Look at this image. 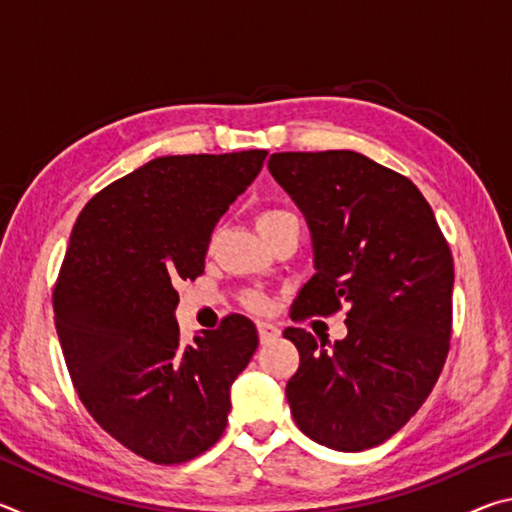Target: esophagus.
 I'll use <instances>...</instances> for the list:
<instances>
[{"mask_svg": "<svg viewBox=\"0 0 512 512\" xmlns=\"http://www.w3.org/2000/svg\"><path fill=\"white\" fill-rule=\"evenodd\" d=\"M257 334H259V341L268 343L271 339H277V336H280V329H277L273 323L262 320V323H257Z\"/></svg>", "mask_w": 512, "mask_h": 512, "instance_id": "1", "label": "esophagus"}]
</instances>
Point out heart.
<instances>
[{"label":"heart","instance_id":"1","mask_svg":"<svg viewBox=\"0 0 512 512\" xmlns=\"http://www.w3.org/2000/svg\"><path fill=\"white\" fill-rule=\"evenodd\" d=\"M289 216H293L291 212L287 210H262L257 214V228L259 232H264L268 228H273V225H277L284 219H289ZM246 305L250 309H257V311H264L268 307V302L264 296H259V293H248L246 296Z\"/></svg>","mask_w":512,"mask_h":512}]
</instances>
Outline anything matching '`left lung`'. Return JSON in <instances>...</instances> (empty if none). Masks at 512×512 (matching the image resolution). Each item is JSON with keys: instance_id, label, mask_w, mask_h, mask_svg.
I'll use <instances>...</instances> for the list:
<instances>
[{"instance_id": "1", "label": "left lung", "mask_w": 512, "mask_h": 512, "mask_svg": "<svg viewBox=\"0 0 512 512\" xmlns=\"http://www.w3.org/2000/svg\"><path fill=\"white\" fill-rule=\"evenodd\" d=\"M268 171L305 214L314 244L316 273L291 318L348 305V336L329 350L307 329H284L300 352L287 384L293 420L329 449H370L411 420L445 366L452 250L420 189L366 155L273 153Z\"/></svg>"}]
</instances>
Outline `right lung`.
<instances>
[{
  "mask_svg": "<svg viewBox=\"0 0 512 512\" xmlns=\"http://www.w3.org/2000/svg\"><path fill=\"white\" fill-rule=\"evenodd\" d=\"M266 155L155 158L92 196L69 237L54 287L69 377L99 427L151 463L192 461L221 438L257 350L241 314L180 341L173 284L203 275L216 221Z\"/></svg>",
  "mask_w": 512,
  "mask_h": 512,
  "instance_id": "obj_1",
  "label": "right lung"
}]
</instances>
